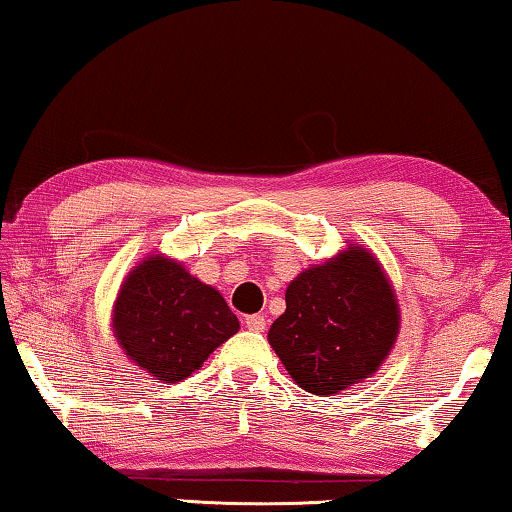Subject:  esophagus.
Returning <instances> with one entry per match:
<instances>
[{"label":"esophagus","mask_w":512,"mask_h":512,"mask_svg":"<svg viewBox=\"0 0 512 512\" xmlns=\"http://www.w3.org/2000/svg\"><path fill=\"white\" fill-rule=\"evenodd\" d=\"M243 323H246V328L253 330V332H264L266 330V319L262 314H248L246 319H243Z\"/></svg>","instance_id":"34e87169"}]
</instances>
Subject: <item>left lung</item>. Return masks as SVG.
<instances>
[{"label": "left lung", "instance_id": "obj_1", "mask_svg": "<svg viewBox=\"0 0 512 512\" xmlns=\"http://www.w3.org/2000/svg\"><path fill=\"white\" fill-rule=\"evenodd\" d=\"M269 342L291 378L310 394L332 396L371 376L399 332V307L371 253L346 255L300 273Z\"/></svg>", "mask_w": 512, "mask_h": 512}]
</instances>
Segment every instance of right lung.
<instances>
[{"instance_id": "add662e5", "label": "right lung", "mask_w": 512, "mask_h": 512, "mask_svg": "<svg viewBox=\"0 0 512 512\" xmlns=\"http://www.w3.org/2000/svg\"><path fill=\"white\" fill-rule=\"evenodd\" d=\"M113 330L139 367L161 383L189 378L239 330V319L214 287L177 262L148 257L120 289Z\"/></svg>"}]
</instances>
